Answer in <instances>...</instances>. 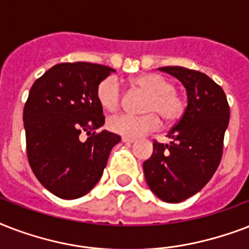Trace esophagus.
<instances>
[{
    "label": "esophagus",
    "instance_id": "esophagus-1",
    "mask_svg": "<svg viewBox=\"0 0 249 249\" xmlns=\"http://www.w3.org/2000/svg\"><path fill=\"white\" fill-rule=\"evenodd\" d=\"M123 142H124V143H134V142H136V140H134V138H126V137H123Z\"/></svg>",
    "mask_w": 249,
    "mask_h": 249
}]
</instances>
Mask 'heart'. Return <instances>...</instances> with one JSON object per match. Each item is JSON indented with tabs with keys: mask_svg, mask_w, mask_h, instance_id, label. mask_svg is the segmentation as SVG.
I'll list each match as a JSON object with an SVG mask.
<instances>
[{
	"mask_svg": "<svg viewBox=\"0 0 249 249\" xmlns=\"http://www.w3.org/2000/svg\"><path fill=\"white\" fill-rule=\"evenodd\" d=\"M133 85L147 93L142 111L143 115H116L109 117L107 126L112 133L126 138H138L160 126L159 116L166 123H176L183 116L185 98L174 90V84L158 73H146L132 81ZM97 99L108 112L120 108L123 90L119 80L108 76L98 84Z\"/></svg>",
	"mask_w": 249,
	"mask_h": 249,
	"instance_id": "1",
	"label": "heart"
}]
</instances>
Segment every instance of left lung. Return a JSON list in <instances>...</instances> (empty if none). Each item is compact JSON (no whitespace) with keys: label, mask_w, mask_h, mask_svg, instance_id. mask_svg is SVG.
<instances>
[{"label":"left lung","mask_w":249,"mask_h":249,"mask_svg":"<svg viewBox=\"0 0 249 249\" xmlns=\"http://www.w3.org/2000/svg\"><path fill=\"white\" fill-rule=\"evenodd\" d=\"M159 70L183 84L187 107L168 133L170 144L154 142L143 172L156 196L166 203H179L199 193L220 165L230 107L222 88L203 72L185 67Z\"/></svg>","instance_id":"1"}]
</instances>
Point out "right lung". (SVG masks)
Wrapping results in <instances>:
<instances>
[{
	"mask_svg": "<svg viewBox=\"0 0 249 249\" xmlns=\"http://www.w3.org/2000/svg\"><path fill=\"white\" fill-rule=\"evenodd\" d=\"M113 71L88 62L59 63L29 90L23 111L27 158L41 185L58 197L89 193L120 142L117 134L97 132L105 124L97 86Z\"/></svg>",
	"mask_w": 249,
	"mask_h": 249,
	"instance_id": "right-lung-1",
	"label": "right lung"
}]
</instances>
